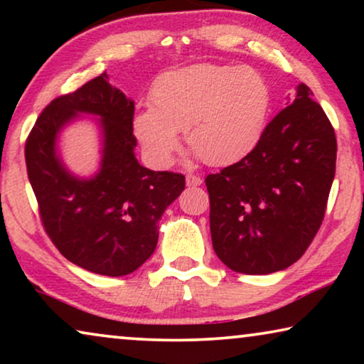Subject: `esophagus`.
<instances>
[{
  "label": "esophagus",
  "mask_w": 364,
  "mask_h": 364,
  "mask_svg": "<svg viewBox=\"0 0 364 364\" xmlns=\"http://www.w3.org/2000/svg\"><path fill=\"white\" fill-rule=\"evenodd\" d=\"M186 182H187L188 187H197V186H200V183H202V178L198 176H193V173H187Z\"/></svg>",
  "instance_id": "esophagus-1"
}]
</instances>
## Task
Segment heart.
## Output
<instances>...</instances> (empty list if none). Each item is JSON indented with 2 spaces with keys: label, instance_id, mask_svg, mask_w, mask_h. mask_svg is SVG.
Wrapping results in <instances>:
<instances>
[{
  "label": "heart",
  "instance_id": "1",
  "mask_svg": "<svg viewBox=\"0 0 364 364\" xmlns=\"http://www.w3.org/2000/svg\"><path fill=\"white\" fill-rule=\"evenodd\" d=\"M151 104L132 117L134 136L154 167L172 166L183 131L208 166H230L262 141L272 92L257 69L193 64L159 76Z\"/></svg>",
  "mask_w": 364,
  "mask_h": 364
}]
</instances>
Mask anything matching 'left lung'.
Wrapping results in <instances>:
<instances>
[{
    "instance_id": "obj_1",
    "label": "left lung",
    "mask_w": 364,
    "mask_h": 364,
    "mask_svg": "<svg viewBox=\"0 0 364 364\" xmlns=\"http://www.w3.org/2000/svg\"><path fill=\"white\" fill-rule=\"evenodd\" d=\"M240 162L207 176L217 257L233 272L285 270L310 245L335 178L336 137L306 84Z\"/></svg>"
}]
</instances>
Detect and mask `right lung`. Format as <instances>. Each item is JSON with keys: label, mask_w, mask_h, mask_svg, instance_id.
Segmentation results:
<instances>
[{"label": "right lung", "mask_w": 364, "mask_h": 364, "mask_svg": "<svg viewBox=\"0 0 364 364\" xmlns=\"http://www.w3.org/2000/svg\"><path fill=\"white\" fill-rule=\"evenodd\" d=\"M84 115L97 119L102 139V162L91 178L69 171L58 152L62 129ZM132 117L134 101L102 73L54 99L24 149L48 235L69 262L97 275L136 272L156 250L162 213L186 187L182 173L139 164Z\"/></svg>", "instance_id": "right-lung-1"}]
</instances>
